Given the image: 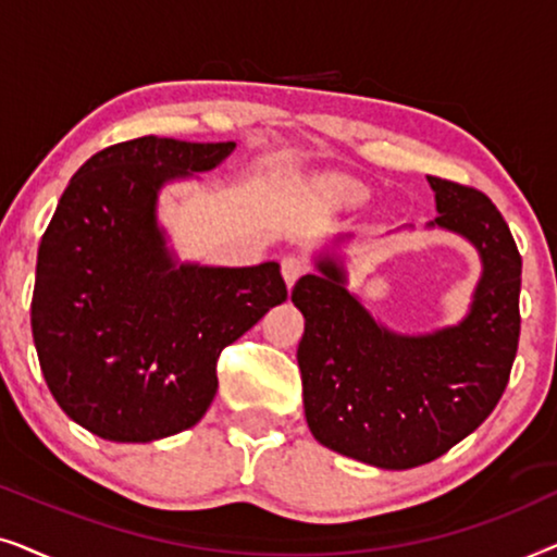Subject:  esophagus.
I'll use <instances>...</instances> for the list:
<instances>
[{"mask_svg": "<svg viewBox=\"0 0 557 557\" xmlns=\"http://www.w3.org/2000/svg\"><path fill=\"white\" fill-rule=\"evenodd\" d=\"M307 261H304L301 256H286L284 261H281V273H284V281H286V286L292 288L296 281H299L304 273H307Z\"/></svg>", "mask_w": 557, "mask_h": 557, "instance_id": "obj_1", "label": "esophagus"}]
</instances>
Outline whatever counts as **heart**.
<instances>
[{"label": "heart", "instance_id": "obj_1", "mask_svg": "<svg viewBox=\"0 0 557 557\" xmlns=\"http://www.w3.org/2000/svg\"><path fill=\"white\" fill-rule=\"evenodd\" d=\"M334 195L345 202H357V200H362L364 193H362V187H357V185H337L334 187Z\"/></svg>", "mask_w": 557, "mask_h": 557}]
</instances>
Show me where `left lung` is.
<instances>
[{
  "instance_id": "left-lung-1",
  "label": "left lung",
  "mask_w": 557,
  "mask_h": 557,
  "mask_svg": "<svg viewBox=\"0 0 557 557\" xmlns=\"http://www.w3.org/2000/svg\"><path fill=\"white\" fill-rule=\"evenodd\" d=\"M429 185L438 210L429 227L461 235L482 258L459 324L429 334L387 330L347 292L345 263L330 250L292 292L304 314L296 360L309 431L332 451L380 469L421 467L476 431L505 393L520 339L522 258L505 218L474 187L441 177Z\"/></svg>"
}]
</instances>
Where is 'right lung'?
<instances>
[{
	"label": "right lung",
	"mask_w": 557,
	"mask_h": 557,
	"mask_svg": "<svg viewBox=\"0 0 557 557\" xmlns=\"http://www.w3.org/2000/svg\"><path fill=\"white\" fill-rule=\"evenodd\" d=\"M235 141H121L73 174L37 250L33 339L52 398L106 441L193 429L218 393V357L286 301L281 265L182 263L159 193L210 172Z\"/></svg>",
	"instance_id": "1"
}]
</instances>
